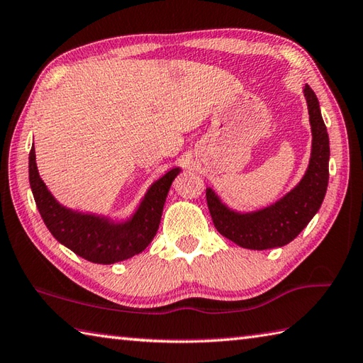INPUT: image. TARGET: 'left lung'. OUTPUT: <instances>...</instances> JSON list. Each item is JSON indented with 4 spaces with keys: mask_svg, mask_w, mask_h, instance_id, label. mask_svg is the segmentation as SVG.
<instances>
[{
    "mask_svg": "<svg viewBox=\"0 0 363 363\" xmlns=\"http://www.w3.org/2000/svg\"><path fill=\"white\" fill-rule=\"evenodd\" d=\"M303 92L308 105L313 146L308 169L299 186L280 201L252 214H238L230 211L214 191L211 189L206 190L208 208L217 231L244 248L267 250L289 244L299 236V233L321 208L329 184V135L313 89L305 84Z\"/></svg>",
    "mask_w": 363,
    "mask_h": 363,
    "instance_id": "1",
    "label": "left lung"
}]
</instances>
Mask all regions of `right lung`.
<instances>
[{
    "label": "right lung",
    "mask_w": 363,
    "mask_h": 363,
    "mask_svg": "<svg viewBox=\"0 0 363 363\" xmlns=\"http://www.w3.org/2000/svg\"><path fill=\"white\" fill-rule=\"evenodd\" d=\"M177 173L179 168H173L154 182L132 220L115 225L106 218L62 208L40 179L35 167L34 146L30 151V186L48 231L78 257L97 264H113L129 259L151 244L159 230L168 190Z\"/></svg>",
    "instance_id": "add662e5"
}]
</instances>
